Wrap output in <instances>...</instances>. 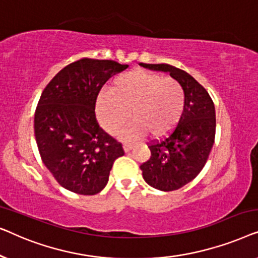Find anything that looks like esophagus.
I'll return each instance as SVG.
<instances>
[{"label": "esophagus", "mask_w": 258, "mask_h": 258, "mask_svg": "<svg viewBox=\"0 0 258 258\" xmlns=\"http://www.w3.org/2000/svg\"><path fill=\"white\" fill-rule=\"evenodd\" d=\"M133 146H134V144H133V143H129V142H124V143H123V147H124V150L126 151V153L132 150Z\"/></svg>", "instance_id": "1"}]
</instances>
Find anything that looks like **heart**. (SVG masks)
Wrapping results in <instances>:
<instances>
[{"instance_id":"1","label":"heart","mask_w":258,"mask_h":258,"mask_svg":"<svg viewBox=\"0 0 258 258\" xmlns=\"http://www.w3.org/2000/svg\"><path fill=\"white\" fill-rule=\"evenodd\" d=\"M184 109V91L171 77L136 69L116 76L111 90H103L96 101L98 121L115 133L130 116L134 119L123 135L136 137L149 133L153 137L167 135L175 128Z\"/></svg>"}]
</instances>
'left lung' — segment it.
I'll use <instances>...</instances> for the list:
<instances>
[{"label": "left lung", "mask_w": 258, "mask_h": 258, "mask_svg": "<svg viewBox=\"0 0 258 258\" xmlns=\"http://www.w3.org/2000/svg\"><path fill=\"white\" fill-rule=\"evenodd\" d=\"M141 66L169 73L184 91V109L178 123L168 136L148 143L150 158L140 167L148 184L172 191L192 181L207 163L216 133L215 105L206 88L184 70L164 63Z\"/></svg>", "instance_id": "obj_1"}]
</instances>
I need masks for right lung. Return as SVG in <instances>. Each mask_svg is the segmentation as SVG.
Segmentation results:
<instances>
[{"mask_svg":"<svg viewBox=\"0 0 258 258\" xmlns=\"http://www.w3.org/2000/svg\"><path fill=\"white\" fill-rule=\"evenodd\" d=\"M128 68L111 59L80 58L66 66L42 91L34 117L41 158L63 188L95 195L107 185L122 143L98 124L95 105L103 84Z\"/></svg>","mask_w":258,"mask_h":258,"instance_id":"add662e5","label":"right lung"}]
</instances>
